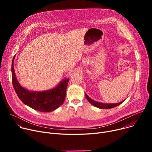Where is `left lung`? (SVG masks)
I'll return each instance as SVG.
<instances>
[{
	"instance_id": "left-lung-1",
	"label": "left lung",
	"mask_w": 152,
	"mask_h": 152,
	"mask_svg": "<svg viewBox=\"0 0 152 152\" xmlns=\"http://www.w3.org/2000/svg\"><path fill=\"white\" fill-rule=\"evenodd\" d=\"M85 95H86V97L87 100H88L89 102V103H91L92 105L96 107L97 108H102V109L112 108H114L115 107H117L120 104H121V103L124 102V101H122L121 102L116 103H103L98 102L92 100L86 94H85Z\"/></svg>"
}]
</instances>
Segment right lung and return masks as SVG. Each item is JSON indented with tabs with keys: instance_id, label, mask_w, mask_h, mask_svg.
<instances>
[{
	"instance_id": "1",
	"label": "right lung",
	"mask_w": 152,
	"mask_h": 152,
	"mask_svg": "<svg viewBox=\"0 0 152 152\" xmlns=\"http://www.w3.org/2000/svg\"><path fill=\"white\" fill-rule=\"evenodd\" d=\"M14 58L15 56L12 65V83L16 93L23 103L41 112H50L60 107L65 99L69 78L63 79L57 87L50 90L29 91L23 88L17 80L13 63Z\"/></svg>"
}]
</instances>
